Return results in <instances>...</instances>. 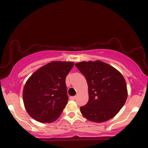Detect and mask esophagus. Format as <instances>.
Returning a JSON list of instances; mask_svg holds the SVG:
<instances>
[{
    "label": "esophagus",
    "instance_id": "obj_1",
    "mask_svg": "<svg viewBox=\"0 0 148 148\" xmlns=\"http://www.w3.org/2000/svg\"><path fill=\"white\" fill-rule=\"evenodd\" d=\"M69 98H70V100H75V98H76V96H71Z\"/></svg>",
    "mask_w": 148,
    "mask_h": 148
}]
</instances>
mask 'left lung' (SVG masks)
I'll list each match as a JSON object with an SVG mask.
<instances>
[{
    "instance_id": "1",
    "label": "left lung",
    "mask_w": 148,
    "mask_h": 148,
    "mask_svg": "<svg viewBox=\"0 0 148 148\" xmlns=\"http://www.w3.org/2000/svg\"><path fill=\"white\" fill-rule=\"evenodd\" d=\"M75 66L85 76L88 85L89 100L80 107L83 116L95 123L113 118L127 98V84L122 74L100 60L80 62Z\"/></svg>"
}]
</instances>
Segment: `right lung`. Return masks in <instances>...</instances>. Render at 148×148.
Segmentation results:
<instances>
[{"mask_svg": "<svg viewBox=\"0 0 148 148\" xmlns=\"http://www.w3.org/2000/svg\"><path fill=\"white\" fill-rule=\"evenodd\" d=\"M73 62L53 61L42 66L26 82L23 91L24 106L29 116L40 123H52L68 102L65 79Z\"/></svg>", "mask_w": 148, "mask_h": 148, "instance_id": "right-lung-1", "label": "right lung"}]
</instances>
